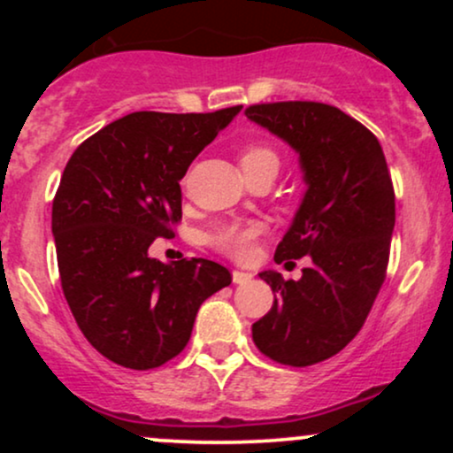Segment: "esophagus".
<instances>
[{"mask_svg": "<svg viewBox=\"0 0 453 453\" xmlns=\"http://www.w3.org/2000/svg\"><path fill=\"white\" fill-rule=\"evenodd\" d=\"M253 279L251 273H242V270H234L232 273V280L236 285H242V283H249V280Z\"/></svg>", "mask_w": 453, "mask_h": 453, "instance_id": "obj_1", "label": "esophagus"}]
</instances>
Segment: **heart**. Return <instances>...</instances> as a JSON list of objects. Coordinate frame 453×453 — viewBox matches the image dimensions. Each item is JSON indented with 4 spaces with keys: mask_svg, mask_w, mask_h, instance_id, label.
I'll use <instances>...</instances> for the list:
<instances>
[{
    "mask_svg": "<svg viewBox=\"0 0 453 453\" xmlns=\"http://www.w3.org/2000/svg\"><path fill=\"white\" fill-rule=\"evenodd\" d=\"M241 168L242 173H251L256 168H274L279 170V155L277 150L264 144H251V147L242 149L241 153ZM259 234L256 223H226V226L217 227L211 234V244L221 251L223 256L234 259H249L253 253V244Z\"/></svg>",
    "mask_w": 453,
    "mask_h": 453,
    "instance_id": "obj_1",
    "label": "heart"
}]
</instances>
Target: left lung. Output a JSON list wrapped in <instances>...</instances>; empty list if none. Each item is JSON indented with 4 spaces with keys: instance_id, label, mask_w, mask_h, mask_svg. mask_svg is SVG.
<instances>
[{
    "instance_id": "left-lung-1",
    "label": "left lung",
    "mask_w": 453,
    "mask_h": 453,
    "mask_svg": "<svg viewBox=\"0 0 453 453\" xmlns=\"http://www.w3.org/2000/svg\"><path fill=\"white\" fill-rule=\"evenodd\" d=\"M244 114L285 140L304 173L303 204L274 259L311 257L300 280L259 273L274 303L253 324V342L270 360L311 366L353 341L386 280L392 176L375 134L330 104H256Z\"/></svg>"
}]
</instances>
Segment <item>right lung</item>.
I'll return each mask as SVG.
<instances>
[{
  "label": "right lung",
  "mask_w": 453,
  "mask_h": 453,
  "mask_svg": "<svg viewBox=\"0 0 453 453\" xmlns=\"http://www.w3.org/2000/svg\"><path fill=\"white\" fill-rule=\"evenodd\" d=\"M241 108L132 112L67 161L53 200L61 288L87 341L119 366L149 371L179 356L200 304L232 283L221 264H164L149 247L174 236L179 180Z\"/></svg>",
  "instance_id": "right-lung-1"
}]
</instances>
